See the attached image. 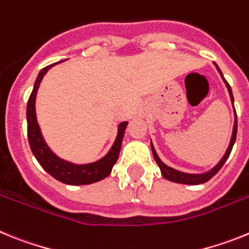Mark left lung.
Instances as JSON below:
<instances>
[{
	"mask_svg": "<svg viewBox=\"0 0 249 249\" xmlns=\"http://www.w3.org/2000/svg\"><path fill=\"white\" fill-rule=\"evenodd\" d=\"M214 65H215V63H214ZM215 67H217L218 72L221 73L222 78H223V81L226 82V86H227L228 92H230L231 100H232V102H233V94H232V89H231V86L228 85L227 81L224 80L223 74H222V72H221V70H219L218 66L215 65ZM234 117H236V118H234V126H233L232 138H231L230 146H228L227 151H226V155L222 157V160H219V163L217 164V166L213 167V168L211 169V171H208V172L202 173V175H191V173L179 172V171H177V169L171 168V167H168L167 164H164L163 162L160 160L158 155L156 153L155 147H153V144H151L152 153H153V157H155V160H156V162H157L158 167L160 168V173H162V176H163L166 179H168V181L176 182V183H183V184H201V183H204V182H207V181H210L211 178H212L213 176H214L215 173L218 172L219 169L223 167L224 162H226V160H227V158L230 157L231 151H232V148H233V144H234V142H236V137H237V113H236V109H234Z\"/></svg>",
	"mask_w": 249,
	"mask_h": 249,
	"instance_id": "left-lung-1",
	"label": "left lung"
}]
</instances>
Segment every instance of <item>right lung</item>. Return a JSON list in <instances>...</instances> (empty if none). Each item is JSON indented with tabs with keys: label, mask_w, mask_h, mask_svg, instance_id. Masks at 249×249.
Segmentation results:
<instances>
[{
	"label": "right lung",
	"mask_w": 249,
	"mask_h": 249,
	"mask_svg": "<svg viewBox=\"0 0 249 249\" xmlns=\"http://www.w3.org/2000/svg\"><path fill=\"white\" fill-rule=\"evenodd\" d=\"M58 63V62H56ZM53 65H50L47 67L42 68L39 71L38 76L35 82L34 89L31 92V96L27 102V135L28 142L32 153L35 155L38 163L42 166L46 172L50 173L57 181L62 182L66 184H72V186H81V184H91L94 182H98L107 176H109L114 163L117 162L118 156H120L121 146H122V140L126 127L128 122H122L118 126V135L113 146L109 149V152L103 158H101L97 162L89 164H73L70 162L61 160L57 157L53 152L48 148L43 140L39 127L37 124L36 120V109H35V101H36L37 89L39 87V83L42 81L46 72L50 70Z\"/></svg>",
	"instance_id": "obj_1"
}]
</instances>
